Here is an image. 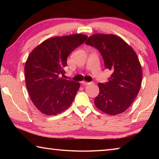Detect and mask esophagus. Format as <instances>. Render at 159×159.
I'll use <instances>...</instances> for the list:
<instances>
[{"mask_svg":"<svg viewBox=\"0 0 159 159\" xmlns=\"http://www.w3.org/2000/svg\"><path fill=\"white\" fill-rule=\"evenodd\" d=\"M82 84H83V85H90V84H91V83H90V82L83 81V82H82Z\"/></svg>","mask_w":159,"mask_h":159,"instance_id":"1","label":"esophagus"}]
</instances>
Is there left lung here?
Wrapping results in <instances>:
<instances>
[{
  "label": "left lung",
  "instance_id": "left-lung-1",
  "mask_svg": "<svg viewBox=\"0 0 159 159\" xmlns=\"http://www.w3.org/2000/svg\"><path fill=\"white\" fill-rule=\"evenodd\" d=\"M85 44L101 53L106 69L112 71L108 82L98 84L99 93L94 101L95 106L110 115L124 112L141 87L142 68L135 52L115 35H93Z\"/></svg>",
  "mask_w": 159,
  "mask_h": 159
}]
</instances>
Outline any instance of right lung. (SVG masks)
I'll return each mask as SVG.
<instances>
[{
  "instance_id": "add662e5",
  "label": "right lung",
  "mask_w": 159,
  "mask_h": 159,
  "mask_svg": "<svg viewBox=\"0 0 159 159\" xmlns=\"http://www.w3.org/2000/svg\"><path fill=\"white\" fill-rule=\"evenodd\" d=\"M83 34L54 37L32 51L26 61V86L34 105L43 114L57 115L71 105L80 83L64 79L66 59L84 43Z\"/></svg>"
}]
</instances>
